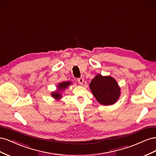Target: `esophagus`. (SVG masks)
<instances>
[{"instance_id":"1","label":"esophagus","mask_w":156,"mask_h":156,"mask_svg":"<svg viewBox=\"0 0 156 156\" xmlns=\"http://www.w3.org/2000/svg\"><path fill=\"white\" fill-rule=\"evenodd\" d=\"M77 81L79 83V84H81V85H82V84H83V82H84V79L82 78V77L78 78L77 79Z\"/></svg>"}]
</instances>
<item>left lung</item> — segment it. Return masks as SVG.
I'll return each mask as SVG.
<instances>
[{
    "label": "left lung",
    "instance_id": "8db88e82",
    "mask_svg": "<svg viewBox=\"0 0 156 156\" xmlns=\"http://www.w3.org/2000/svg\"><path fill=\"white\" fill-rule=\"evenodd\" d=\"M93 95L102 105H108L115 103L120 94V88L115 80L110 76L103 77L98 75L90 84Z\"/></svg>",
    "mask_w": 156,
    "mask_h": 156
}]
</instances>
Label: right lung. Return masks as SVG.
<instances>
[{
	"instance_id": "1",
	"label": "right lung",
	"mask_w": 156,
	"mask_h": 156,
	"mask_svg": "<svg viewBox=\"0 0 156 156\" xmlns=\"http://www.w3.org/2000/svg\"><path fill=\"white\" fill-rule=\"evenodd\" d=\"M71 84L70 82H63V83H60L59 85L58 86V92H53L52 93V96H53V98H56V99H59L61 98V95L59 94V92L60 90H62V89H64V88H66L69 84Z\"/></svg>"
}]
</instances>
